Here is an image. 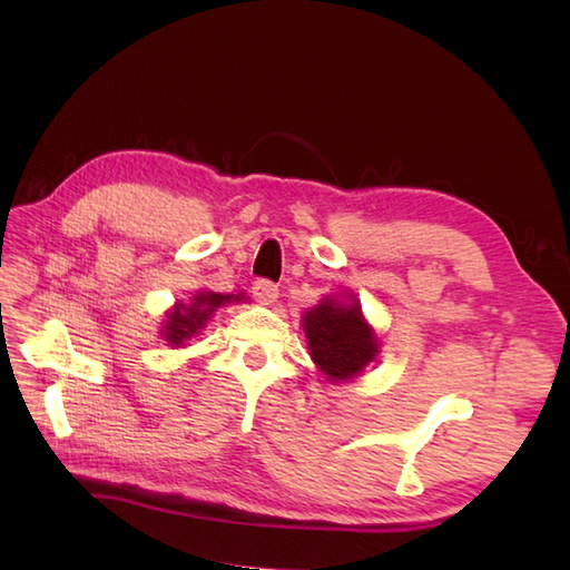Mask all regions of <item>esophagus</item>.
Returning <instances> with one entry per match:
<instances>
[{
  "mask_svg": "<svg viewBox=\"0 0 570 570\" xmlns=\"http://www.w3.org/2000/svg\"><path fill=\"white\" fill-rule=\"evenodd\" d=\"M252 292H254V297L262 302V304H271V302L278 299V285H275L273 281H266V278H258L252 285Z\"/></svg>",
  "mask_w": 570,
  "mask_h": 570,
  "instance_id": "34e87169",
  "label": "esophagus"
}]
</instances>
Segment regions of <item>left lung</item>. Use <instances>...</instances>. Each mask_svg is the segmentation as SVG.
<instances>
[{"mask_svg":"<svg viewBox=\"0 0 570 570\" xmlns=\"http://www.w3.org/2000/svg\"><path fill=\"white\" fill-rule=\"evenodd\" d=\"M358 304L342 306L325 299L304 316L308 350L321 371L333 381H347L366 368L377 354L371 327L361 318Z\"/></svg>","mask_w":570,"mask_h":570,"instance_id":"left-lung-1","label":"left lung"}]
</instances>
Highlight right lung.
Masks as SVG:
<instances>
[{"mask_svg": "<svg viewBox=\"0 0 570 570\" xmlns=\"http://www.w3.org/2000/svg\"><path fill=\"white\" fill-rule=\"evenodd\" d=\"M230 299H239L235 295H218V292H199L193 297V304H178L174 312L168 314V321L164 325V337L170 344H180L193 337L199 327H204L206 318L212 316L214 308L226 304Z\"/></svg>", "mask_w": 570, "mask_h": 570, "instance_id": "right-lung-1", "label": "right lung"}]
</instances>
